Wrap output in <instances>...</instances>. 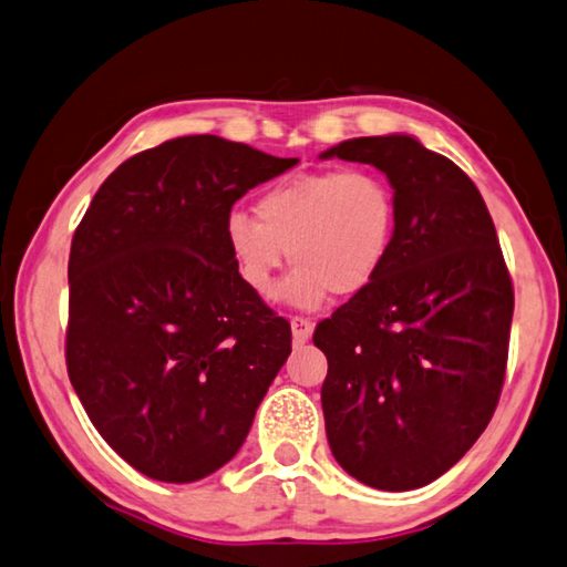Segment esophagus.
Instances as JSON below:
<instances>
[{
	"mask_svg": "<svg viewBox=\"0 0 567 567\" xmlns=\"http://www.w3.org/2000/svg\"><path fill=\"white\" fill-rule=\"evenodd\" d=\"M291 333H293L296 343H306V340L313 336V323L303 316H293L291 318Z\"/></svg>",
	"mask_w": 567,
	"mask_h": 567,
	"instance_id": "34e87169",
	"label": "esophagus"
}]
</instances>
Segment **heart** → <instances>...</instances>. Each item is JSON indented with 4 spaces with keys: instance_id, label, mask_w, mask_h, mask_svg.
<instances>
[{
    "instance_id": "heart-1",
    "label": "heart",
    "mask_w": 567,
    "mask_h": 567,
    "mask_svg": "<svg viewBox=\"0 0 567 567\" xmlns=\"http://www.w3.org/2000/svg\"><path fill=\"white\" fill-rule=\"evenodd\" d=\"M254 212L256 219L231 212L224 221L234 269L256 296L269 298L288 254L296 271L284 296L301 308H318L330 293L365 291L398 239V195L375 169L281 177L256 197Z\"/></svg>"
}]
</instances>
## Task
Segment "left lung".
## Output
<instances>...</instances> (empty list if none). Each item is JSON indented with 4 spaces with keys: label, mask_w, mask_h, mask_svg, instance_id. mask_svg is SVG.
Returning a JSON list of instances; mask_svg holds the SVG:
<instances>
[{
    "label": "left lung",
    "mask_w": 567,
    "mask_h": 567,
    "mask_svg": "<svg viewBox=\"0 0 567 567\" xmlns=\"http://www.w3.org/2000/svg\"><path fill=\"white\" fill-rule=\"evenodd\" d=\"M398 195V239L365 291L320 320L336 462L380 491L432 484L482 436L504 388L514 286L482 192L412 135L352 137Z\"/></svg>",
    "instance_id": "obj_1"
}]
</instances>
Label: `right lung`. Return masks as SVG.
I'll use <instances>...</instances> for the list:
<instances>
[{
  "label": "right lung",
  "instance_id": "1",
  "mask_svg": "<svg viewBox=\"0 0 567 567\" xmlns=\"http://www.w3.org/2000/svg\"><path fill=\"white\" fill-rule=\"evenodd\" d=\"M217 135L143 151L95 192L71 241L66 368L95 430L167 484L239 452L291 352V326L239 279L224 241L234 202L286 173Z\"/></svg>",
  "mask_w": 567,
  "mask_h": 567
}]
</instances>
